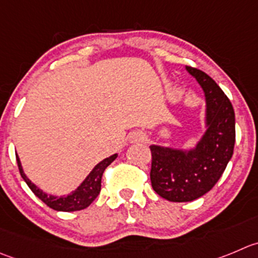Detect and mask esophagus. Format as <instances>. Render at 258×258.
<instances>
[{
    "instance_id": "1",
    "label": "esophagus",
    "mask_w": 258,
    "mask_h": 258,
    "mask_svg": "<svg viewBox=\"0 0 258 258\" xmlns=\"http://www.w3.org/2000/svg\"><path fill=\"white\" fill-rule=\"evenodd\" d=\"M138 139H139V141H142V139H143V137H142V136H138Z\"/></svg>"
}]
</instances>
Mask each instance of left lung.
Returning <instances> with one entry per match:
<instances>
[{
    "label": "left lung",
    "mask_w": 258,
    "mask_h": 258,
    "mask_svg": "<svg viewBox=\"0 0 258 258\" xmlns=\"http://www.w3.org/2000/svg\"><path fill=\"white\" fill-rule=\"evenodd\" d=\"M207 99V132L191 151L151 146V182L161 198L173 203L192 201L214 187L232 158L235 142L234 110L212 77L186 67Z\"/></svg>",
    "instance_id": "1"
}]
</instances>
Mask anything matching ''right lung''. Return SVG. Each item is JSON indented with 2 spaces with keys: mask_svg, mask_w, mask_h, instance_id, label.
<instances>
[{
  "mask_svg": "<svg viewBox=\"0 0 258 258\" xmlns=\"http://www.w3.org/2000/svg\"><path fill=\"white\" fill-rule=\"evenodd\" d=\"M116 157L117 154H112L109 158H105L104 161H101L99 164H96L94 170L90 172V175L85 178V181H83L75 191H72L70 195L60 196V198L46 195V194L43 192L40 188L36 187V186L26 177L25 173H24L23 167H21V162L20 159H19V157H17V154L16 161L21 177L24 178V181L28 183L30 190L43 201L44 204L48 205L51 209L58 210V212H77V210L86 209V208L97 198V195H99L100 191H101L102 173H104L105 168H106Z\"/></svg>",
  "mask_w": 258,
  "mask_h": 258,
  "instance_id": "1",
  "label": "right lung"
}]
</instances>
